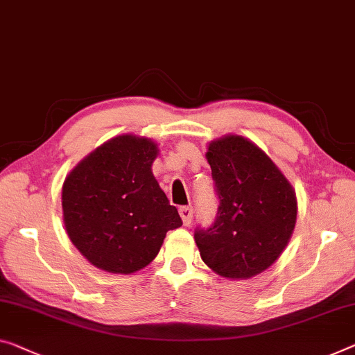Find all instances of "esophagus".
<instances>
[{
    "instance_id": "34e87169",
    "label": "esophagus",
    "mask_w": 355,
    "mask_h": 355,
    "mask_svg": "<svg viewBox=\"0 0 355 355\" xmlns=\"http://www.w3.org/2000/svg\"><path fill=\"white\" fill-rule=\"evenodd\" d=\"M179 214L182 217V222L185 227H189L190 223H192L193 219V209L190 208V206H182V208H179Z\"/></svg>"
}]
</instances>
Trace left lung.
Instances as JSON below:
<instances>
[{
  "label": "left lung",
  "mask_w": 355,
  "mask_h": 355,
  "mask_svg": "<svg viewBox=\"0 0 355 355\" xmlns=\"http://www.w3.org/2000/svg\"><path fill=\"white\" fill-rule=\"evenodd\" d=\"M219 208L195 228L201 259L223 277L248 279L271 266L297 220V198L263 150L241 136L212 141L206 154Z\"/></svg>",
  "instance_id": "left-lung-1"
}]
</instances>
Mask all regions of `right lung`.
<instances>
[{"instance_id":"add662e5","label":"right lung","mask_w":355,"mask_h":355,"mask_svg":"<svg viewBox=\"0 0 355 355\" xmlns=\"http://www.w3.org/2000/svg\"><path fill=\"white\" fill-rule=\"evenodd\" d=\"M157 146L117 136L79 163L62 190L63 220L79 252L98 268L130 275L149 265L166 232L182 225L152 174Z\"/></svg>"}]
</instances>
